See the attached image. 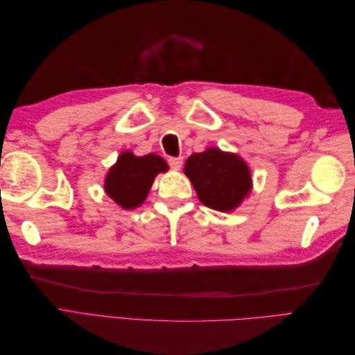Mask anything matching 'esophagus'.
<instances>
[{
	"label": "esophagus",
	"mask_w": 355,
	"mask_h": 355,
	"mask_svg": "<svg viewBox=\"0 0 355 355\" xmlns=\"http://www.w3.org/2000/svg\"><path fill=\"white\" fill-rule=\"evenodd\" d=\"M168 164L173 170H179L182 167V164H184V158H182V157H171V158H168Z\"/></svg>",
	"instance_id": "esophagus-1"
}]
</instances>
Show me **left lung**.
Listing matches in <instances>:
<instances>
[{"label":"left lung","instance_id":"left-lung-1","mask_svg":"<svg viewBox=\"0 0 355 355\" xmlns=\"http://www.w3.org/2000/svg\"><path fill=\"white\" fill-rule=\"evenodd\" d=\"M184 173L194 187L198 200L213 210L232 211L250 196L252 171L245 161L219 148L192 154Z\"/></svg>","mask_w":355,"mask_h":355}]
</instances>
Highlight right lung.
<instances>
[{
    "instance_id": "1",
    "label": "right lung",
    "mask_w": 355,
    "mask_h": 355,
    "mask_svg": "<svg viewBox=\"0 0 355 355\" xmlns=\"http://www.w3.org/2000/svg\"><path fill=\"white\" fill-rule=\"evenodd\" d=\"M168 166L159 155L148 154L137 157L124 151L116 158L105 176L106 196L125 210H133L144 204L158 173H166Z\"/></svg>"
}]
</instances>
